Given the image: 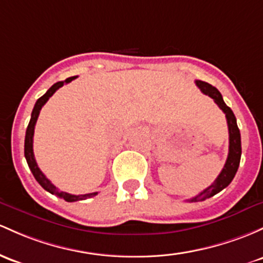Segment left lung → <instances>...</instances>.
I'll use <instances>...</instances> for the list:
<instances>
[{
    "label": "left lung",
    "instance_id": "1",
    "mask_svg": "<svg viewBox=\"0 0 263 263\" xmlns=\"http://www.w3.org/2000/svg\"><path fill=\"white\" fill-rule=\"evenodd\" d=\"M196 85L201 89L202 93L207 95L211 99L215 100V102L217 103V106L226 115L227 125H229V134H230V147H229V156H227L226 163H224L223 168H222L221 174L218 175V177L216 178L215 182L211 186L207 187L206 190L198 193L195 197L187 200L189 202H198V201H204L206 198L212 197L216 193L222 191L223 189H226L227 186L231 183V181L235 177L236 172H237L238 166H239V160H241V134H239V129L237 127V121H236L235 115H233L232 109L224 103L223 99H222V95L220 93L217 88L213 87L210 83L203 82V81H196Z\"/></svg>",
    "mask_w": 263,
    "mask_h": 263
}]
</instances>
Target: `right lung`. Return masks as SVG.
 Listing matches in <instances>:
<instances>
[{
	"label": "right lung",
	"instance_id": "obj_1",
	"mask_svg": "<svg viewBox=\"0 0 263 263\" xmlns=\"http://www.w3.org/2000/svg\"><path fill=\"white\" fill-rule=\"evenodd\" d=\"M76 77L77 76L68 77V79H66L65 81H60V82H56L53 86H51V87L48 88V91L46 92V93L43 95L42 97H40V99L37 100V102L34 103L32 114H31V120H30V123H28V126H27V129H26V137H25V157H26V161H27L28 167H30L31 172H32L34 178H36V181L40 184H41V186L46 190V191L52 193V195L59 196V197L63 198V200L67 201V202H76V201H81V200H86V198H91V197H93V196H96L97 192L86 193V195H71V193H67V192H59V191H57V187L54 186V184H52L51 181L48 180V178L42 174V171L39 168V166H37L36 160H34L33 134H34V125H36L37 118H39L40 111H41L42 106L45 105L46 102H47L48 99H50V97L54 93V92L57 91V89H59L60 87H62L65 83L71 82V81L76 79Z\"/></svg>",
	"mask_w": 263,
	"mask_h": 263
}]
</instances>
